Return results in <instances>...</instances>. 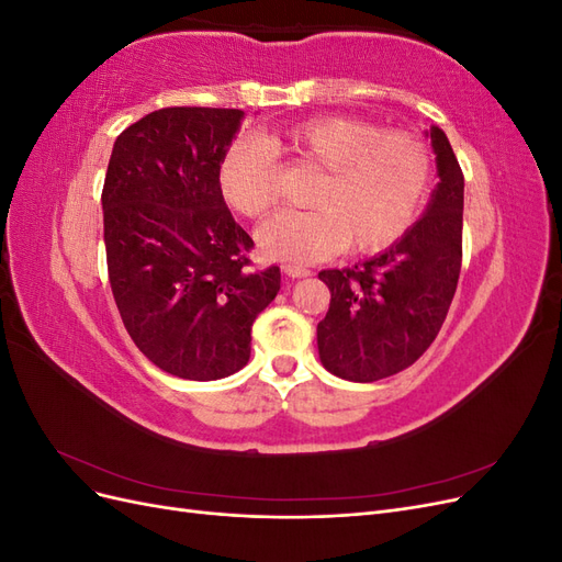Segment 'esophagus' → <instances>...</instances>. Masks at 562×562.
Here are the masks:
<instances>
[{"mask_svg": "<svg viewBox=\"0 0 562 562\" xmlns=\"http://www.w3.org/2000/svg\"><path fill=\"white\" fill-rule=\"evenodd\" d=\"M283 274L291 279H304V277H310L312 271L302 265H283Z\"/></svg>", "mask_w": 562, "mask_h": 562, "instance_id": "obj_1", "label": "esophagus"}]
</instances>
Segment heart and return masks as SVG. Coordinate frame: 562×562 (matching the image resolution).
I'll return each instance as SVG.
<instances>
[{"mask_svg":"<svg viewBox=\"0 0 562 562\" xmlns=\"http://www.w3.org/2000/svg\"><path fill=\"white\" fill-rule=\"evenodd\" d=\"M277 155L318 168L314 211H283L260 227L269 258L293 265L328 260L349 244L363 255L394 246L427 199L434 159L407 131L351 116H321L267 138L234 140L217 166L229 206L262 217L279 201Z\"/></svg>","mask_w":562,"mask_h":562,"instance_id":"heart-1","label":"heart"}]
</instances>
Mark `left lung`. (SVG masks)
<instances>
[{
  "label": "left lung",
  "mask_w": 562,
  "mask_h": 562,
  "mask_svg": "<svg viewBox=\"0 0 562 562\" xmlns=\"http://www.w3.org/2000/svg\"><path fill=\"white\" fill-rule=\"evenodd\" d=\"M431 145L440 182L427 213L363 265L318 271L330 291L318 356L342 380L375 382L413 366L448 316L462 269L464 173L438 126Z\"/></svg>",
  "instance_id": "obj_1"
}]
</instances>
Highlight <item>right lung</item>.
I'll list each match as a JSON object with an SVG mask.
<instances>
[{"mask_svg": "<svg viewBox=\"0 0 562 562\" xmlns=\"http://www.w3.org/2000/svg\"><path fill=\"white\" fill-rule=\"evenodd\" d=\"M241 110L164 108L119 133L103 184L108 277L147 359L209 382L250 359L252 321L277 297L279 267L252 269L217 166Z\"/></svg>", "mask_w": 562, "mask_h": 562, "instance_id": "add662e5", "label": "right lung"}]
</instances>
